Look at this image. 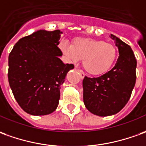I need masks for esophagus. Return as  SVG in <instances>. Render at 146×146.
I'll return each instance as SVG.
<instances>
[{
  "mask_svg": "<svg viewBox=\"0 0 146 146\" xmlns=\"http://www.w3.org/2000/svg\"><path fill=\"white\" fill-rule=\"evenodd\" d=\"M78 72L79 73V75H80V77H81V79H83L84 77H85V74L83 73V71H81V70H78Z\"/></svg>",
  "mask_w": 146,
  "mask_h": 146,
  "instance_id": "obj_1",
  "label": "esophagus"
}]
</instances>
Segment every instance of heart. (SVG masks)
<instances>
[{"label": "heart", "mask_w": 146, "mask_h": 146, "mask_svg": "<svg viewBox=\"0 0 146 146\" xmlns=\"http://www.w3.org/2000/svg\"><path fill=\"white\" fill-rule=\"evenodd\" d=\"M59 47L70 63H78L83 60L84 69L92 75L106 73L117 58V49L113 44L92 38L78 37L71 44L61 41Z\"/></svg>", "instance_id": "obj_1"}]
</instances>
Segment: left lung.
I'll use <instances>...</instances> for the list:
<instances>
[{
  "label": "left lung",
  "mask_w": 146,
  "mask_h": 146,
  "mask_svg": "<svg viewBox=\"0 0 146 146\" xmlns=\"http://www.w3.org/2000/svg\"><path fill=\"white\" fill-rule=\"evenodd\" d=\"M110 38L118 48L116 64L104 75L97 78L85 76L83 81L86 108L101 117L118 113L128 102L136 82L137 60L132 49L112 34Z\"/></svg>",
  "instance_id": "left-lung-1"
}]
</instances>
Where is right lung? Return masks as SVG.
<instances>
[{
    "mask_svg": "<svg viewBox=\"0 0 146 146\" xmlns=\"http://www.w3.org/2000/svg\"><path fill=\"white\" fill-rule=\"evenodd\" d=\"M60 30H38L21 38L9 56V83L17 102L26 113L40 116L54 112L60 86L73 64L60 59Z\"/></svg>",
    "mask_w": 146,
    "mask_h": 146,
    "instance_id": "obj_1",
    "label": "right lung"
}]
</instances>
